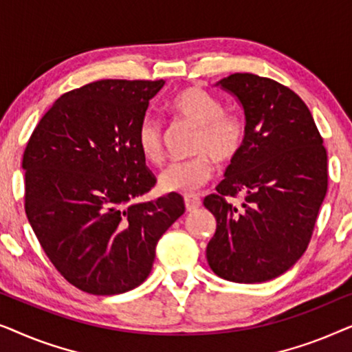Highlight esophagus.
<instances>
[{"mask_svg": "<svg viewBox=\"0 0 352 352\" xmlns=\"http://www.w3.org/2000/svg\"><path fill=\"white\" fill-rule=\"evenodd\" d=\"M184 205H186V210L187 211H195L197 208H200L201 201H200L199 197L187 195V197H184Z\"/></svg>", "mask_w": 352, "mask_h": 352, "instance_id": "obj_1", "label": "esophagus"}]
</instances>
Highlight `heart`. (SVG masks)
I'll return each instance as SVG.
<instances>
[{"mask_svg": "<svg viewBox=\"0 0 352 352\" xmlns=\"http://www.w3.org/2000/svg\"><path fill=\"white\" fill-rule=\"evenodd\" d=\"M171 112L181 122L197 128L192 153H199L186 162L171 163L158 176L160 189L171 194H194L211 179L213 160L230 163L242 152L247 129L242 118L226 113L221 100L201 88L181 91L170 104ZM138 147L151 163L163 160V136L160 123L153 118L142 120L138 129Z\"/></svg>", "mask_w": 352, "mask_h": 352, "instance_id": "1", "label": "heart"}]
</instances>
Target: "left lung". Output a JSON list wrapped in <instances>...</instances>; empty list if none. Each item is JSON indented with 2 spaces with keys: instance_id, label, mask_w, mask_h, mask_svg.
I'll return each mask as SVG.
<instances>
[{
  "instance_id": "8db88e82",
  "label": "left lung",
  "mask_w": 352,
  "mask_h": 352,
  "mask_svg": "<svg viewBox=\"0 0 352 352\" xmlns=\"http://www.w3.org/2000/svg\"><path fill=\"white\" fill-rule=\"evenodd\" d=\"M216 86L242 105L247 138L204 205L216 218L206 259L237 283L272 280L306 252L327 194V151L298 94L271 78L234 74ZM240 195L243 204L225 200Z\"/></svg>"
}]
</instances>
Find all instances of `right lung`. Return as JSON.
I'll list each match as a JSON object with an SVG mask.
<instances>
[{
  "instance_id": "1",
  "label": "right lung",
  "mask_w": 352,
  "mask_h": 352,
  "mask_svg": "<svg viewBox=\"0 0 352 352\" xmlns=\"http://www.w3.org/2000/svg\"><path fill=\"white\" fill-rule=\"evenodd\" d=\"M163 85L100 80L65 93L23 152L28 223L57 271L91 295L141 285L158 240L186 210L179 194L139 201L157 179L138 129Z\"/></svg>"
}]
</instances>
